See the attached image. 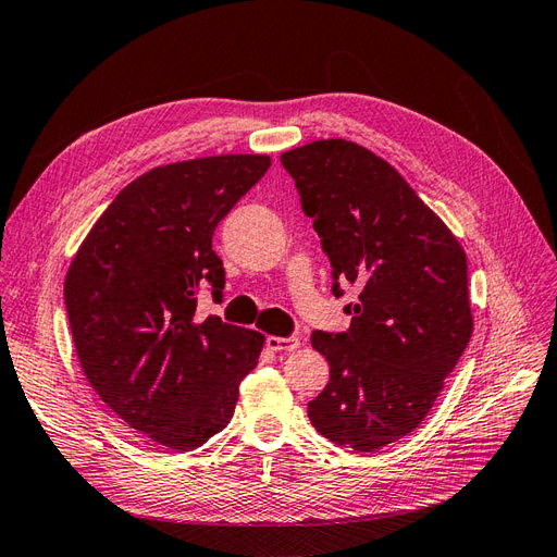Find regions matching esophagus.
Instances as JSON below:
<instances>
[{
    "mask_svg": "<svg viewBox=\"0 0 557 557\" xmlns=\"http://www.w3.org/2000/svg\"><path fill=\"white\" fill-rule=\"evenodd\" d=\"M269 350H295L299 348L297 336H267L264 339Z\"/></svg>",
    "mask_w": 557,
    "mask_h": 557,
    "instance_id": "esophagus-1",
    "label": "esophagus"
}]
</instances>
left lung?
Wrapping results in <instances>:
<instances>
[{"label":"left lung","instance_id":"obj_1","mask_svg":"<svg viewBox=\"0 0 557 557\" xmlns=\"http://www.w3.org/2000/svg\"><path fill=\"white\" fill-rule=\"evenodd\" d=\"M332 264V293L360 288L346 332L315 330L330 383L309 401L339 446L379 450L413 432L471 339L467 256L395 166L346 139L281 156Z\"/></svg>","mask_w":557,"mask_h":557}]
</instances>
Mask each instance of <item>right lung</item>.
<instances>
[{
  "mask_svg": "<svg viewBox=\"0 0 557 557\" xmlns=\"http://www.w3.org/2000/svg\"><path fill=\"white\" fill-rule=\"evenodd\" d=\"M267 156H215L156 166L99 215L64 278L78 362L113 413L174 450L221 432L256 369L264 336L197 315L225 269L218 223L269 170Z\"/></svg>",
  "mask_w": 557,
  "mask_h": 557,
  "instance_id": "1",
  "label": "right lung"
}]
</instances>
